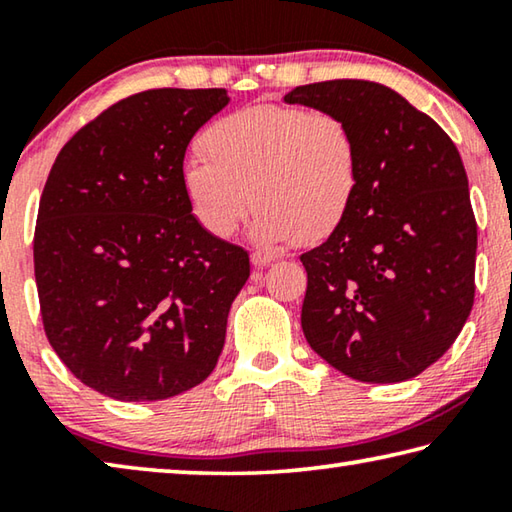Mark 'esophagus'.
<instances>
[{"instance_id":"1","label":"esophagus","mask_w":512,"mask_h":512,"mask_svg":"<svg viewBox=\"0 0 512 512\" xmlns=\"http://www.w3.org/2000/svg\"><path fill=\"white\" fill-rule=\"evenodd\" d=\"M250 262H253L255 266H268L271 262H275V255L266 253V250H255V253L250 255Z\"/></svg>"}]
</instances>
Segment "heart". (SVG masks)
Instances as JSON below:
<instances>
[{"instance_id": "obj_1", "label": "heart", "mask_w": 512, "mask_h": 512, "mask_svg": "<svg viewBox=\"0 0 512 512\" xmlns=\"http://www.w3.org/2000/svg\"><path fill=\"white\" fill-rule=\"evenodd\" d=\"M183 164L194 219L216 239L235 235L253 201L259 244H318L350 214L361 183L359 142L339 115L255 103L230 112Z\"/></svg>"}]
</instances>
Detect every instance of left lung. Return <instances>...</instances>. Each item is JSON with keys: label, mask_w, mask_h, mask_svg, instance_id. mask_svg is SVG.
Here are the masks:
<instances>
[{"label": "left lung", "mask_w": 512, "mask_h": 512, "mask_svg": "<svg viewBox=\"0 0 512 512\" xmlns=\"http://www.w3.org/2000/svg\"><path fill=\"white\" fill-rule=\"evenodd\" d=\"M284 101L343 117L361 155L350 214L300 255L305 339L357 381L420 375L452 348L474 302L476 221L461 155L436 121L381 83H309Z\"/></svg>", "instance_id": "8db88e82"}]
</instances>
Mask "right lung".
I'll return each mask as SVG.
<instances>
[{
	"instance_id": "add662e5",
	"label": "right lung",
	"mask_w": 512,
	"mask_h": 512,
	"mask_svg": "<svg viewBox=\"0 0 512 512\" xmlns=\"http://www.w3.org/2000/svg\"><path fill=\"white\" fill-rule=\"evenodd\" d=\"M228 101L223 88L133 94L49 171L33 239L42 323L72 375L112 400H167L219 361L250 259L194 219L180 173Z\"/></svg>"
}]
</instances>
